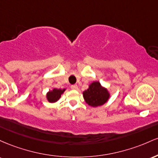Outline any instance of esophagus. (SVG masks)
I'll return each instance as SVG.
<instances>
[{"mask_svg": "<svg viewBox=\"0 0 158 158\" xmlns=\"http://www.w3.org/2000/svg\"><path fill=\"white\" fill-rule=\"evenodd\" d=\"M71 88H72V89H77L78 86H77V84H74V85H72V86H71Z\"/></svg>", "mask_w": 158, "mask_h": 158, "instance_id": "34e87169", "label": "esophagus"}]
</instances>
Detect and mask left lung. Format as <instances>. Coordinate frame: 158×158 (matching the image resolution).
<instances>
[{
  "label": "left lung",
  "instance_id": "obj_1",
  "mask_svg": "<svg viewBox=\"0 0 158 158\" xmlns=\"http://www.w3.org/2000/svg\"><path fill=\"white\" fill-rule=\"evenodd\" d=\"M84 98L89 106L98 107L107 102L109 93L105 88L102 87L99 82H93L89 88L83 93Z\"/></svg>",
  "mask_w": 158,
  "mask_h": 158
}]
</instances>
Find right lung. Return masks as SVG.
<instances>
[{
  "label": "right lung",
  "instance_id": "1",
  "mask_svg": "<svg viewBox=\"0 0 158 158\" xmlns=\"http://www.w3.org/2000/svg\"><path fill=\"white\" fill-rule=\"evenodd\" d=\"M65 91L64 89H54L52 91L48 92L47 94V98L49 102L53 103V102H56V101L58 100L61 96L62 94L63 93V92Z\"/></svg>",
  "mask_w": 158,
  "mask_h": 158
}]
</instances>
